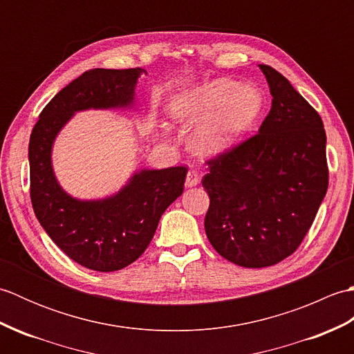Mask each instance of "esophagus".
<instances>
[{"label":"esophagus","mask_w":354,"mask_h":354,"mask_svg":"<svg viewBox=\"0 0 354 354\" xmlns=\"http://www.w3.org/2000/svg\"><path fill=\"white\" fill-rule=\"evenodd\" d=\"M199 184V175L198 171L194 170H190L189 173H187V178H185V187H194Z\"/></svg>","instance_id":"obj_1"}]
</instances>
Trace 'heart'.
Here are the masks:
<instances>
[{
    "label": "heart",
    "instance_id": "1",
    "mask_svg": "<svg viewBox=\"0 0 354 354\" xmlns=\"http://www.w3.org/2000/svg\"><path fill=\"white\" fill-rule=\"evenodd\" d=\"M261 94L234 80L216 79L185 89L170 103V114L183 124H202L193 142L204 153H221L236 146L257 122Z\"/></svg>",
    "mask_w": 354,
    "mask_h": 354
}]
</instances>
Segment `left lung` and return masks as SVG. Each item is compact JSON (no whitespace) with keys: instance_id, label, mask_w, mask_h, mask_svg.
<instances>
[{"instance_id":"left-lung-1","label":"left lung","mask_w":354,"mask_h":354,"mask_svg":"<svg viewBox=\"0 0 354 354\" xmlns=\"http://www.w3.org/2000/svg\"><path fill=\"white\" fill-rule=\"evenodd\" d=\"M272 106L259 133L208 160L205 232L223 259L266 268L289 257L310 230L328 187L326 131L290 82L259 65Z\"/></svg>"}]
</instances>
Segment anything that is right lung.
Masks as SVG:
<instances>
[{
	"label": "right lung",
	"instance_id": "obj_1",
	"mask_svg": "<svg viewBox=\"0 0 354 354\" xmlns=\"http://www.w3.org/2000/svg\"><path fill=\"white\" fill-rule=\"evenodd\" d=\"M141 73L146 70L85 71L53 97L30 135V198L37 221L71 260L100 272L123 269L146 251L162 213L184 192L187 167L140 170L114 196L79 201L56 181L51 147L74 112L132 106Z\"/></svg>",
	"mask_w": 354,
	"mask_h": 354
}]
</instances>
